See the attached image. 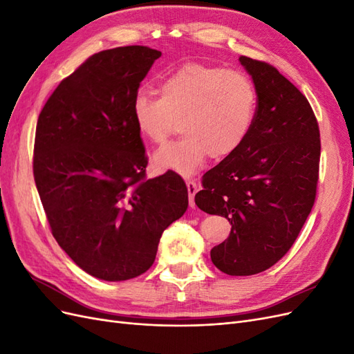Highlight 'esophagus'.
<instances>
[{
	"label": "esophagus",
	"mask_w": 354,
	"mask_h": 354,
	"mask_svg": "<svg viewBox=\"0 0 354 354\" xmlns=\"http://www.w3.org/2000/svg\"><path fill=\"white\" fill-rule=\"evenodd\" d=\"M186 186H187V194H189V203H190V207L194 208L195 207V195L198 192V185H196L195 180H187Z\"/></svg>",
	"instance_id": "esophagus-1"
}]
</instances>
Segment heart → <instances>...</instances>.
<instances>
[{"label":"heart","mask_w":354,"mask_h":354,"mask_svg":"<svg viewBox=\"0 0 354 354\" xmlns=\"http://www.w3.org/2000/svg\"><path fill=\"white\" fill-rule=\"evenodd\" d=\"M158 93L159 97L147 93L134 97L137 131L153 145L165 143L177 121L185 133L155 153L158 169L194 174L209 155L224 159L238 152L252 131L259 94L243 71L185 63L162 78Z\"/></svg>","instance_id":"obj_1"}]
</instances>
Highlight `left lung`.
I'll return each mask as SVG.
<instances>
[{
  "label": "left lung",
  "mask_w": 354,
  "mask_h": 354,
  "mask_svg": "<svg viewBox=\"0 0 354 354\" xmlns=\"http://www.w3.org/2000/svg\"><path fill=\"white\" fill-rule=\"evenodd\" d=\"M259 94L255 122L238 152L202 177L195 202L229 220V238L211 250L214 266L250 276L279 261L313 208L320 133L306 95L274 66L241 56Z\"/></svg>",
  "instance_id": "left-lung-1"
}]
</instances>
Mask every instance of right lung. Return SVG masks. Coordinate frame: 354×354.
<instances>
[{
    "instance_id": "1",
    "label": "right lung",
    "mask_w": 354,
    "mask_h": 354,
    "mask_svg": "<svg viewBox=\"0 0 354 354\" xmlns=\"http://www.w3.org/2000/svg\"><path fill=\"white\" fill-rule=\"evenodd\" d=\"M159 57L143 46L95 53L57 85L38 116L34 178L51 233L75 264L103 281L145 273L164 230L187 209L177 173L146 178L131 116Z\"/></svg>"
}]
</instances>
